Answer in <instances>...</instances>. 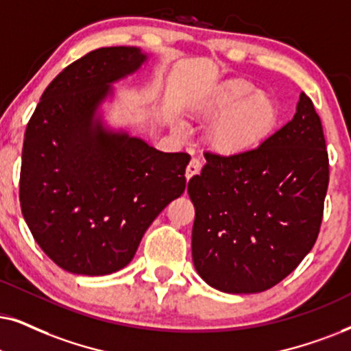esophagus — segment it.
Wrapping results in <instances>:
<instances>
[{
  "label": "esophagus",
  "mask_w": 351,
  "mask_h": 351,
  "mask_svg": "<svg viewBox=\"0 0 351 351\" xmlns=\"http://www.w3.org/2000/svg\"><path fill=\"white\" fill-rule=\"evenodd\" d=\"M201 168H202V163L199 158H191L189 165H188V168H186V178L189 180V178H193L194 175H199Z\"/></svg>",
  "instance_id": "1"
}]
</instances>
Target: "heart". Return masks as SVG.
Wrapping results in <instances>:
<instances>
[{
    "instance_id": "b5f03b06",
    "label": "heart",
    "mask_w": 351,
    "mask_h": 351,
    "mask_svg": "<svg viewBox=\"0 0 351 351\" xmlns=\"http://www.w3.org/2000/svg\"><path fill=\"white\" fill-rule=\"evenodd\" d=\"M193 113L212 121L207 139L215 152L247 154L270 139L280 124V106L272 95L246 79H230L193 104Z\"/></svg>"
}]
</instances>
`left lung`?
Here are the masks:
<instances>
[{
  "label": "left lung",
  "mask_w": 351,
  "mask_h": 351,
  "mask_svg": "<svg viewBox=\"0 0 351 351\" xmlns=\"http://www.w3.org/2000/svg\"><path fill=\"white\" fill-rule=\"evenodd\" d=\"M204 157L188 183L194 267L225 293L269 290L298 267L321 230L329 186L321 118L301 94L293 119L263 145Z\"/></svg>",
  "instance_id": "left-lung-1"
}]
</instances>
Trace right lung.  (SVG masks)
<instances>
[{
  "mask_svg": "<svg viewBox=\"0 0 351 351\" xmlns=\"http://www.w3.org/2000/svg\"><path fill=\"white\" fill-rule=\"evenodd\" d=\"M145 60L136 47L87 53L53 79L27 123L22 215L43 252L71 274L108 275L130 264L155 217L184 193L188 154L160 152L95 118L110 86Z\"/></svg>",
  "mask_w": 351,
  "mask_h": 351,
  "instance_id": "obj_1",
  "label": "right lung"
}]
</instances>
